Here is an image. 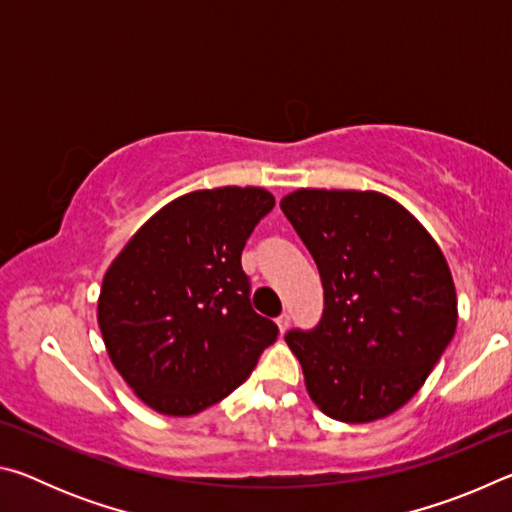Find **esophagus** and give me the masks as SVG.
Masks as SVG:
<instances>
[{"label": "esophagus", "mask_w": 512, "mask_h": 512, "mask_svg": "<svg viewBox=\"0 0 512 512\" xmlns=\"http://www.w3.org/2000/svg\"><path fill=\"white\" fill-rule=\"evenodd\" d=\"M275 323H277V329H280V332L284 334V332H287V329H289V325H291V316L287 314V311H284V314L277 316Z\"/></svg>", "instance_id": "obj_1"}]
</instances>
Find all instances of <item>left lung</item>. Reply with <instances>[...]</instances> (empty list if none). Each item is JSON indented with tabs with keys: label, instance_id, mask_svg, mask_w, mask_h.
<instances>
[{
	"label": "left lung",
	"instance_id": "left-lung-1",
	"mask_svg": "<svg viewBox=\"0 0 512 512\" xmlns=\"http://www.w3.org/2000/svg\"><path fill=\"white\" fill-rule=\"evenodd\" d=\"M314 257L323 318L289 332L305 386L329 418H386L420 391L454 339L452 271L427 228L381 192L302 187L280 201Z\"/></svg>",
	"mask_w": 512,
	"mask_h": 512
}]
</instances>
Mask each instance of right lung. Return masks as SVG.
<instances>
[{"mask_svg": "<svg viewBox=\"0 0 512 512\" xmlns=\"http://www.w3.org/2000/svg\"><path fill=\"white\" fill-rule=\"evenodd\" d=\"M275 198L214 187L155 212L103 275L97 318L112 366L162 415L189 418L228 397L277 339L250 307L241 250Z\"/></svg>", "mask_w": 512, "mask_h": 512, "instance_id": "right-lung-1", "label": "right lung"}]
</instances>
